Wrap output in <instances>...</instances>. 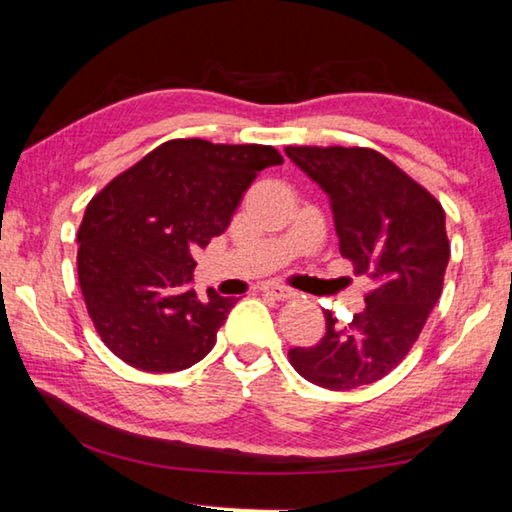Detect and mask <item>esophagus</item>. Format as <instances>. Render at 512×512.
<instances>
[{"mask_svg": "<svg viewBox=\"0 0 512 512\" xmlns=\"http://www.w3.org/2000/svg\"><path fill=\"white\" fill-rule=\"evenodd\" d=\"M262 291L266 293V296H271L275 300H291V298H296V291L289 289V287H282V284H275V282L264 284Z\"/></svg>", "mask_w": 512, "mask_h": 512, "instance_id": "1", "label": "esophagus"}]
</instances>
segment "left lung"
<instances>
[{
    "instance_id": "obj_1",
    "label": "left lung",
    "mask_w": 512,
    "mask_h": 512,
    "mask_svg": "<svg viewBox=\"0 0 512 512\" xmlns=\"http://www.w3.org/2000/svg\"><path fill=\"white\" fill-rule=\"evenodd\" d=\"M287 155L329 196L339 248L354 275L372 280L366 309L325 336L289 350L298 375L329 391L375 384L409 354L443 291L449 262L445 210L427 189L363 146H287Z\"/></svg>"
}]
</instances>
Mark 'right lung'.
<instances>
[{
	"label": "right lung",
	"mask_w": 512,
	"mask_h": 512,
	"mask_svg": "<svg viewBox=\"0 0 512 512\" xmlns=\"http://www.w3.org/2000/svg\"><path fill=\"white\" fill-rule=\"evenodd\" d=\"M273 146L169 140L101 189L79 228V284L101 341L128 366L178 372L214 348L235 298L192 289V250L230 225Z\"/></svg>",
	"instance_id": "right-lung-1"
}]
</instances>
